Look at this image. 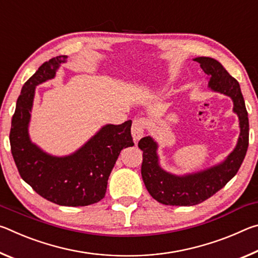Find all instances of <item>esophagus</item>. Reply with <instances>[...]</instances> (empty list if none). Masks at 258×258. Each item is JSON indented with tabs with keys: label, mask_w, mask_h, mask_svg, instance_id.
Returning <instances> with one entry per match:
<instances>
[{
	"label": "esophagus",
	"mask_w": 258,
	"mask_h": 258,
	"mask_svg": "<svg viewBox=\"0 0 258 258\" xmlns=\"http://www.w3.org/2000/svg\"><path fill=\"white\" fill-rule=\"evenodd\" d=\"M147 120L145 118H139L133 120L132 125V137L135 142H138L145 134V130L147 127Z\"/></svg>",
	"instance_id": "34e87169"
}]
</instances>
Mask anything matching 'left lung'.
<instances>
[{
    "mask_svg": "<svg viewBox=\"0 0 258 258\" xmlns=\"http://www.w3.org/2000/svg\"><path fill=\"white\" fill-rule=\"evenodd\" d=\"M195 61L200 63L204 73L208 76L209 89L232 99L233 112L237 113L239 118L240 134L237 146L223 161L203 171L184 175L172 174L161 167L157 154L158 143L151 137L140 140L139 148L143 151L141 174L147 190L157 202L169 206H194L220 191L239 171L249 142L248 112L238 81L215 59L198 56Z\"/></svg>",
    "mask_w": 258,
    "mask_h": 258,
    "instance_id": "left-lung-1",
    "label": "left lung"
}]
</instances>
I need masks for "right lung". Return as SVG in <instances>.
<instances>
[{"mask_svg":"<svg viewBox=\"0 0 258 258\" xmlns=\"http://www.w3.org/2000/svg\"><path fill=\"white\" fill-rule=\"evenodd\" d=\"M67 58L59 55L46 61L24 84L11 121V152L21 178L43 198L60 206H89L106 195L109 175L120 151L134 146L132 120L102 126L68 156H52L33 143L28 127L35 89L54 78Z\"/></svg>","mask_w":258,"mask_h":258,"instance_id":"obj_1","label":"right lung"}]
</instances>
